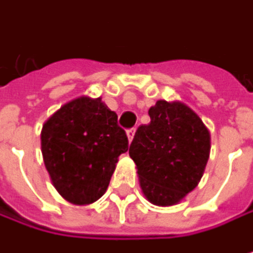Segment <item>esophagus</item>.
<instances>
[{
	"instance_id": "34e87169",
	"label": "esophagus",
	"mask_w": 253,
	"mask_h": 253,
	"mask_svg": "<svg viewBox=\"0 0 253 253\" xmlns=\"http://www.w3.org/2000/svg\"><path fill=\"white\" fill-rule=\"evenodd\" d=\"M133 135H135V129H129V130H127V138H129V141L133 139Z\"/></svg>"
}]
</instances>
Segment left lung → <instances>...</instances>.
<instances>
[{"label": "left lung", "instance_id": "left-lung-1", "mask_svg": "<svg viewBox=\"0 0 253 253\" xmlns=\"http://www.w3.org/2000/svg\"><path fill=\"white\" fill-rule=\"evenodd\" d=\"M129 148L141 189L156 206H174L201 180L210 154V133L203 120L180 102L159 100L148 111Z\"/></svg>", "mask_w": 253, "mask_h": 253}]
</instances>
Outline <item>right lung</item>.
I'll use <instances>...</instances> for the list:
<instances>
[{
	"label": "right lung",
	"instance_id": "add662e5",
	"mask_svg": "<svg viewBox=\"0 0 253 253\" xmlns=\"http://www.w3.org/2000/svg\"><path fill=\"white\" fill-rule=\"evenodd\" d=\"M102 99L79 97L43 126L42 153L52 184L64 200L84 206L106 192L129 139Z\"/></svg>",
	"mask_w": 253,
	"mask_h": 253
}]
</instances>
